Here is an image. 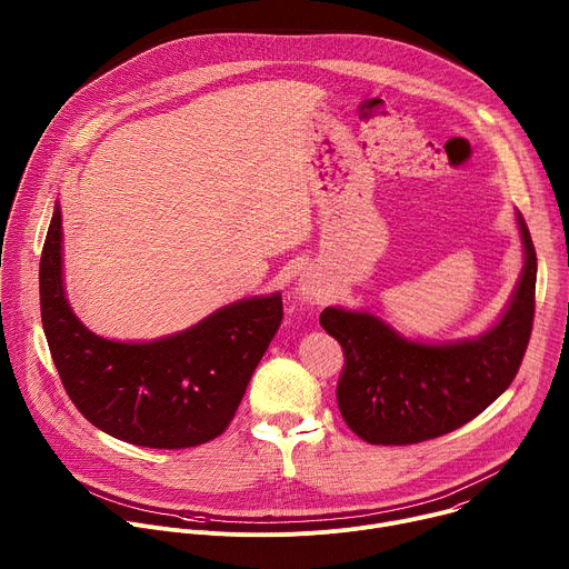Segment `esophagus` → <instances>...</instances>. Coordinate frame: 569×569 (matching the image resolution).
Instances as JSON below:
<instances>
[{"label": "esophagus", "mask_w": 569, "mask_h": 569, "mask_svg": "<svg viewBox=\"0 0 569 569\" xmlns=\"http://www.w3.org/2000/svg\"><path fill=\"white\" fill-rule=\"evenodd\" d=\"M299 290H301L303 299H319V295H321V290H319L317 281H315V279H310V277H303V279H301Z\"/></svg>", "instance_id": "34e87169"}]
</instances>
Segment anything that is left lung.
<instances>
[{
    "label": "left lung",
    "instance_id": "1",
    "mask_svg": "<svg viewBox=\"0 0 569 569\" xmlns=\"http://www.w3.org/2000/svg\"><path fill=\"white\" fill-rule=\"evenodd\" d=\"M525 270L509 310L477 340L426 345L398 336L371 312L323 308L319 323L345 351L338 408L373 446H410L472 421L513 382L536 312V250L525 220Z\"/></svg>",
    "mask_w": 569,
    "mask_h": 569
}]
</instances>
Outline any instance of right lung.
I'll list each match as a JSON object with an SVG mask.
<instances>
[{"label": "right lung", "instance_id": "1", "mask_svg": "<svg viewBox=\"0 0 569 569\" xmlns=\"http://www.w3.org/2000/svg\"><path fill=\"white\" fill-rule=\"evenodd\" d=\"M56 207L40 259V312L64 391L106 435L159 450L220 437L283 319L281 295L236 301L198 327L154 342H114L88 331L62 290Z\"/></svg>", "mask_w": 569, "mask_h": 569}]
</instances>
